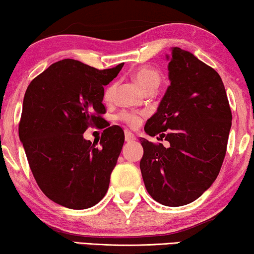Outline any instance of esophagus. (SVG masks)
Segmentation results:
<instances>
[{"label":"esophagus","instance_id":"esophagus-1","mask_svg":"<svg viewBox=\"0 0 254 254\" xmlns=\"http://www.w3.org/2000/svg\"><path fill=\"white\" fill-rule=\"evenodd\" d=\"M135 135L133 133H130V131L126 130L125 131V140H126V142H133L135 141Z\"/></svg>","mask_w":254,"mask_h":254}]
</instances>
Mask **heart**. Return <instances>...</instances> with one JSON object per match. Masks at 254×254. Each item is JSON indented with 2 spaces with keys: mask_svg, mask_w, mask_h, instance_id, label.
Segmentation results:
<instances>
[{
  "mask_svg": "<svg viewBox=\"0 0 254 254\" xmlns=\"http://www.w3.org/2000/svg\"><path fill=\"white\" fill-rule=\"evenodd\" d=\"M134 81L136 84L143 90L144 92L150 91V90H155L158 88L159 83H161V74L158 70L150 67H141L136 69L133 74ZM114 91H116V84H110L104 91V100L105 102H111L113 98ZM144 112H129V111H121L118 114V120L123 121L129 127H137L141 124L142 118L144 117Z\"/></svg>",
  "mask_w": 254,
  "mask_h": 254,
  "instance_id": "heart-1",
  "label": "heart"
}]
</instances>
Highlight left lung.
I'll return each instance as SVG.
<instances>
[{
    "mask_svg": "<svg viewBox=\"0 0 254 254\" xmlns=\"http://www.w3.org/2000/svg\"><path fill=\"white\" fill-rule=\"evenodd\" d=\"M169 78L171 84L144 130L170 145L141 137L140 169L152 199L179 207L202 195L217 178L232 114L221 76L190 52L172 48Z\"/></svg>",
    "mask_w": 254,
    "mask_h": 254,
    "instance_id": "1",
    "label": "left lung"
}]
</instances>
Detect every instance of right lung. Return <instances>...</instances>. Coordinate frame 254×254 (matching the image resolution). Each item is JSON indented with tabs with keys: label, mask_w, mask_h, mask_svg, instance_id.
I'll return each instance as SVG.
<instances>
[{
	"label": "right lung",
	"mask_w": 254,
	"mask_h": 254,
	"mask_svg": "<svg viewBox=\"0 0 254 254\" xmlns=\"http://www.w3.org/2000/svg\"><path fill=\"white\" fill-rule=\"evenodd\" d=\"M123 65L99 70L64 59L51 64L27 86L19 138L38 186L55 203L86 209L109 190L125 134L117 125H104V86L117 77ZM89 127L104 128L99 147L82 137Z\"/></svg>",
	"instance_id": "1"
}]
</instances>
